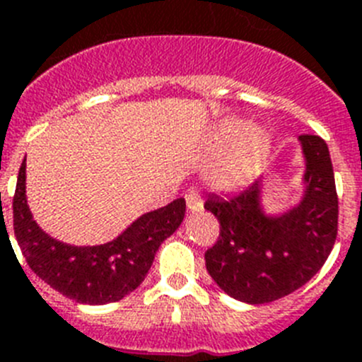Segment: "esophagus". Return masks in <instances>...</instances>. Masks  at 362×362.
<instances>
[{
  "mask_svg": "<svg viewBox=\"0 0 362 362\" xmlns=\"http://www.w3.org/2000/svg\"><path fill=\"white\" fill-rule=\"evenodd\" d=\"M185 204H187V209H189L191 213L202 209V199H200V194L194 189H189L185 193Z\"/></svg>",
  "mask_w": 362,
  "mask_h": 362,
  "instance_id": "esophagus-1",
  "label": "esophagus"
}]
</instances>
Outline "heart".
<instances>
[{
	"label": "heart",
	"instance_id": "b5f03b06",
	"mask_svg": "<svg viewBox=\"0 0 362 362\" xmlns=\"http://www.w3.org/2000/svg\"><path fill=\"white\" fill-rule=\"evenodd\" d=\"M272 136L264 127L229 118L213 129L207 151L218 153L207 168L213 189L233 191L250 184L268 160Z\"/></svg>",
	"mask_w": 362,
	"mask_h": 362
}]
</instances>
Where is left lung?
I'll list each match as a JSON object with an SVG mask.
<instances>
[{"instance_id":"8db88e82","label":"left lung","mask_w":362,"mask_h":362,"mask_svg":"<svg viewBox=\"0 0 362 362\" xmlns=\"http://www.w3.org/2000/svg\"><path fill=\"white\" fill-rule=\"evenodd\" d=\"M304 156L303 197L282 213L264 209V178L240 193L204 204L218 218L220 237L206 268L220 290L247 304H266L306 284L328 259L337 237L339 200L322 138L298 136Z\"/></svg>"}]
</instances>
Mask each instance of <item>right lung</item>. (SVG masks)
Wrapping results in <instances>:
<instances>
[{"label": "right lung", "instance_id": "obj_1", "mask_svg": "<svg viewBox=\"0 0 362 362\" xmlns=\"http://www.w3.org/2000/svg\"><path fill=\"white\" fill-rule=\"evenodd\" d=\"M25 169L21 163L12 211L14 235L21 253L50 288L81 304L116 303L142 284L160 244L171 237L185 215V200L144 213L115 240L100 246H72L47 235L27 204Z\"/></svg>", "mask_w": 362, "mask_h": 362}]
</instances>
